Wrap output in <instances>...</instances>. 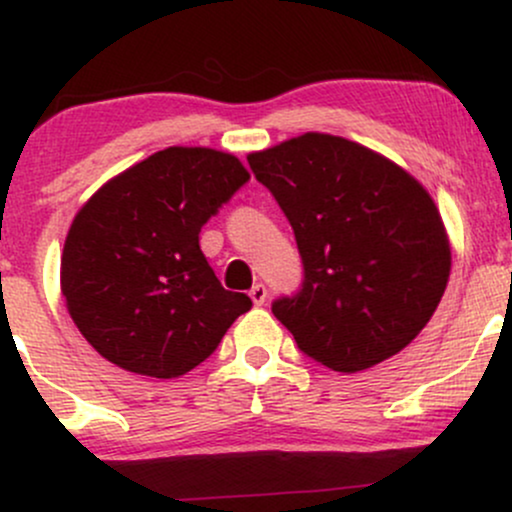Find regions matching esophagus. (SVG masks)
<instances>
[{
	"label": "esophagus",
	"instance_id": "1",
	"mask_svg": "<svg viewBox=\"0 0 512 512\" xmlns=\"http://www.w3.org/2000/svg\"><path fill=\"white\" fill-rule=\"evenodd\" d=\"M250 298H252V303H255V305H264V301H267V289H264V284L252 286Z\"/></svg>",
	"mask_w": 512,
	"mask_h": 512
}]
</instances>
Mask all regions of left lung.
Here are the masks:
<instances>
[{
	"label": "left lung",
	"instance_id": "1",
	"mask_svg": "<svg viewBox=\"0 0 512 512\" xmlns=\"http://www.w3.org/2000/svg\"><path fill=\"white\" fill-rule=\"evenodd\" d=\"M248 163L296 233L303 286L272 313L298 349L337 373L399 354L450 276V240L426 187L378 151L322 132Z\"/></svg>",
	"mask_w": 512,
	"mask_h": 512
}]
</instances>
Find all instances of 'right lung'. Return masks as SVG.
I'll list each match as a JSON object with an SVG mask.
<instances>
[{
	"label": "right lung",
	"instance_id": "right-lung-1",
	"mask_svg": "<svg viewBox=\"0 0 512 512\" xmlns=\"http://www.w3.org/2000/svg\"><path fill=\"white\" fill-rule=\"evenodd\" d=\"M248 180L233 154L168 146L76 211L60 284L74 325L98 354L161 380L214 354L252 301L223 289L199 250V231Z\"/></svg>",
	"mask_w": 512,
	"mask_h": 512
}]
</instances>
